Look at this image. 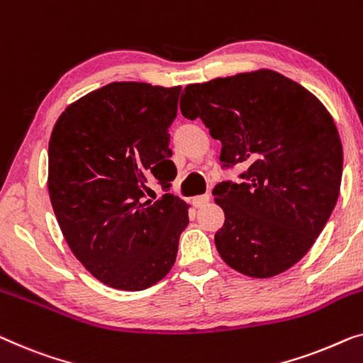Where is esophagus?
Returning <instances> with one entry per match:
<instances>
[{
	"label": "esophagus",
	"mask_w": 363,
	"mask_h": 363,
	"mask_svg": "<svg viewBox=\"0 0 363 363\" xmlns=\"http://www.w3.org/2000/svg\"><path fill=\"white\" fill-rule=\"evenodd\" d=\"M209 194H199V196H194L193 198V206L194 208H201V206H204V204H208L209 203Z\"/></svg>",
	"instance_id": "esophagus-1"
}]
</instances>
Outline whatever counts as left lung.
<instances>
[{
    "mask_svg": "<svg viewBox=\"0 0 363 363\" xmlns=\"http://www.w3.org/2000/svg\"><path fill=\"white\" fill-rule=\"evenodd\" d=\"M182 114L220 140V169L245 164L240 182L213 194L225 220L214 242L229 267L269 278L306 255L337 203L342 144L321 101L273 70L188 85Z\"/></svg>",
    "mask_w": 363,
    "mask_h": 363,
    "instance_id": "8db88e82",
    "label": "left lung"
}]
</instances>
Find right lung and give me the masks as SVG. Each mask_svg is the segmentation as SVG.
Returning a JSON list of instances; mask_svg holds the SVG:
<instances>
[{
  "mask_svg": "<svg viewBox=\"0 0 363 363\" xmlns=\"http://www.w3.org/2000/svg\"><path fill=\"white\" fill-rule=\"evenodd\" d=\"M182 86L114 82L70 104L49 143V194L73 255L104 285L145 290L175 264L188 206L169 128ZM155 176L166 193L149 200Z\"/></svg>",
  "mask_w": 363,
  "mask_h": 363,
  "instance_id": "right-lung-1",
  "label": "right lung"
}]
</instances>
